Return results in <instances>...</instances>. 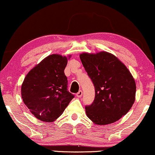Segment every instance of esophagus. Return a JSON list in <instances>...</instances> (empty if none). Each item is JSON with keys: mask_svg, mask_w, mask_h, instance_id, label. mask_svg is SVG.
Segmentation results:
<instances>
[{"mask_svg": "<svg viewBox=\"0 0 155 155\" xmlns=\"http://www.w3.org/2000/svg\"><path fill=\"white\" fill-rule=\"evenodd\" d=\"M82 95H83V91H80L79 92H78V93H77V96L78 97V98H81Z\"/></svg>", "mask_w": 155, "mask_h": 155, "instance_id": "1", "label": "esophagus"}]
</instances>
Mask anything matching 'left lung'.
Listing matches in <instances>:
<instances>
[{
    "label": "left lung",
    "mask_w": 155,
    "mask_h": 155,
    "mask_svg": "<svg viewBox=\"0 0 155 155\" xmlns=\"http://www.w3.org/2000/svg\"><path fill=\"white\" fill-rule=\"evenodd\" d=\"M95 87V99L85 106L86 115L97 125L114 123L126 115L135 101L136 83L130 71L107 51L80 54Z\"/></svg>",
    "instance_id": "obj_1"
}]
</instances>
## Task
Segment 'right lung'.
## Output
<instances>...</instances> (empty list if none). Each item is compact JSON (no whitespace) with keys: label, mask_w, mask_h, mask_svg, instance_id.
Listing matches in <instances>:
<instances>
[{"label":"right lung","mask_w":155,"mask_h":155,"mask_svg":"<svg viewBox=\"0 0 155 155\" xmlns=\"http://www.w3.org/2000/svg\"><path fill=\"white\" fill-rule=\"evenodd\" d=\"M68 57L51 54L32 68L21 85L24 104L38 119L52 122L60 117L74 95L68 91L64 68Z\"/></svg>","instance_id":"1"}]
</instances>
